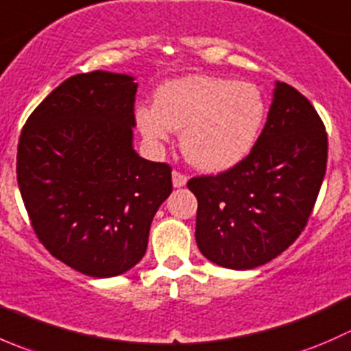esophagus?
<instances>
[{"instance_id":"1","label":"esophagus","mask_w":351,"mask_h":351,"mask_svg":"<svg viewBox=\"0 0 351 351\" xmlns=\"http://www.w3.org/2000/svg\"><path fill=\"white\" fill-rule=\"evenodd\" d=\"M171 176H173V186H175V189H180V186L186 185V175H183V173L178 171V169H175V171L171 173Z\"/></svg>"}]
</instances>
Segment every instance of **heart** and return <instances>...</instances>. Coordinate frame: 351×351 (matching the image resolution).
I'll use <instances>...</instances> for the list:
<instances>
[{"mask_svg":"<svg viewBox=\"0 0 351 351\" xmlns=\"http://www.w3.org/2000/svg\"><path fill=\"white\" fill-rule=\"evenodd\" d=\"M267 119L260 88L247 81L192 74L161 84L154 108L139 107L136 120L149 146H165L182 130L185 158L204 171H224L241 162L256 144Z\"/></svg>","mask_w":351,"mask_h":351,"instance_id":"obj_1","label":"heart"}]
</instances>
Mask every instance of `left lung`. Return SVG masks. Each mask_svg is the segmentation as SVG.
<instances>
[{"mask_svg": "<svg viewBox=\"0 0 351 351\" xmlns=\"http://www.w3.org/2000/svg\"><path fill=\"white\" fill-rule=\"evenodd\" d=\"M328 134L311 101L277 83L251 153L219 175L193 176L195 239L207 260L250 270L284 253L306 228L326 173Z\"/></svg>", "mask_w": 351, "mask_h": 351, "instance_id": "1", "label": "left lung"}]
</instances>
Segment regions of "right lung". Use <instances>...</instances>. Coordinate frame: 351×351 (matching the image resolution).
Wrapping results in <instances>:
<instances>
[{
  "label": "right lung",
  "instance_id": "1",
  "mask_svg": "<svg viewBox=\"0 0 351 351\" xmlns=\"http://www.w3.org/2000/svg\"><path fill=\"white\" fill-rule=\"evenodd\" d=\"M137 83L93 71L59 84L25 122L16 180L45 250L84 275L115 277L139 263L171 166L132 147Z\"/></svg>",
  "mask_w": 351,
  "mask_h": 351
}]
</instances>
